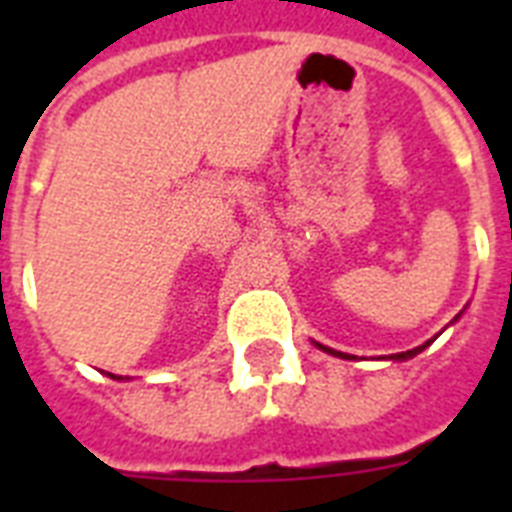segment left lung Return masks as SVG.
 Listing matches in <instances>:
<instances>
[{
  "mask_svg": "<svg viewBox=\"0 0 512 512\" xmlns=\"http://www.w3.org/2000/svg\"><path fill=\"white\" fill-rule=\"evenodd\" d=\"M457 319H460V316H454V321H457ZM428 345H430V342H425V345H420V348H412V350H406V353H393V356H390V358H393V361H406V358H412V356H417V353H422V350L428 348ZM319 348H321V350H327V353H332V356H342L340 350L324 348V345H319Z\"/></svg>",
  "mask_w": 512,
  "mask_h": 512,
  "instance_id": "1",
  "label": "left lung"
}]
</instances>
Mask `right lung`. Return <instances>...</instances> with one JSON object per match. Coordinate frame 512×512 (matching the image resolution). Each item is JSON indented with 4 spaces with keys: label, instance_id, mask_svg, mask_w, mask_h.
Listing matches in <instances>:
<instances>
[{
    "label": "right lung",
    "instance_id": "right-lung-1",
    "mask_svg": "<svg viewBox=\"0 0 512 512\" xmlns=\"http://www.w3.org/2000/svg\"><path fill=\"white\" fill-rule=\"evenodd\" d=\"M111 377H114V374H111ZM114 380H122V377H114Z\"/></svg>",
    "mask_w": 512,
    "mask_h": 512
}]
</instances>
